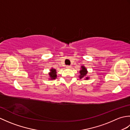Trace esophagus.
Returning <instances> with one entry per match:
<instances>
[{"mask_svg": "<svg viewBox=\"0 0 130 130\" xmlns=\"http://www.w3.org/2000/svg\"><path fill=\"white\" fill-rule=\"evenodd\" d=\"M66 68H67V69H70L71 67H70V66H67V67H66Z\"/></svg>", "mask_w": 130, "mask_h": 130, "instance_id": "1", "label": "esophagus"}]
</instances>
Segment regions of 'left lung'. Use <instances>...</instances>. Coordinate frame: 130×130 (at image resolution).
I'll return each mask as SVG.
<instances>
[{
  "mask_svg": "<svg viewBox=\"0 0 130 130\" xmlns=\"http://www.w3.org/2000/svg\"><path fill=\"white\" fill-rule=\"evenodd\" d=\"M81 69L79 71L80 75H79V77L80 79L84 78L85 80H88L89 79V77L87 76L88 74V70L87 69L85 68L84 66H81L80 68Z\"/></svg>",
  "mask_w": 130,
  "mask_h": 130,
  "instance_id": "1",
  "label": "left lung"
}]
</instances>
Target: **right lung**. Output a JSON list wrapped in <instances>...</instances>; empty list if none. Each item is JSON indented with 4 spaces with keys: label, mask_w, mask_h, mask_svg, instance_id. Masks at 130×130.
Wrapping results in <instances>:
<instances>
[{
    "label": "right lung",
    "mask_w": 130,
    "mask_h": 130,
    "mask_svg": "<svg viewBox=\"0 0 130 130\" xmlns=\"http://www.w3.org/2000/svg\"><path fill=\"white\" fill-rule=\"evenodd\" d=\"M57 72L56 70L55 69L51 68L50 70V72L48 73V75H49V80H54L56 79L57 78Z\"/></svg>",
    "instance_id": "right-lung-1"
}]
</instances>
